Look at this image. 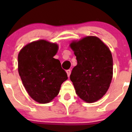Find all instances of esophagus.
Returning a JSON list of instances; mask_svg holds the SVG:
<instances>
[{
  "label": "esophagus",
  "instance_id": "esophagus-1",
  "mask_svg": "<svg viewBox=\"0 0 132 132\" xmlns=\"http://www.w3.org/2000/svg\"><path fill=\"white\" fill-rule=\"evenodd\" d=\"M66 72H67V76H68L69 77L70 75H71V69L67 70V71H66Z\"/></svg>",
  "mask_w": 132,
  "mask_h": 132
}]
</instances>
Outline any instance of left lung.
Here are the masks:
<instances>
[{
    "mask_svg": "<svg viewBox=\"0 0 132 132\" xmlns=\"http://www.w3.org/2000/svg\"><path fill=\"white\" fill-rule=\"evenodd\" d=\"M70 46L77 61L70 75L76 94L86 102H95L106 94L112 79L111 52L94 36L73 42Z\"/></svg>",
    "mask_w": 132,
    "mask_h": 132,
    "instance_id": "8db88e82",
    "label": "left lung"
}]
</instances>
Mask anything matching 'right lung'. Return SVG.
<instances>
[{
	"label": "right lung",
	"mask_w": 132,
	"mask_h": 132,
	"mask_svg": "<svg viewBox=\"0 0 132 132\" xmlns=\"http://www.w3.org/2000/svg\"><path fill=\"white\" fill-rule=\"evenodd\" d=\"M58 45L45 40L33 42L20 50L18 73L31 98L41 104L50 102L68 79L59 60L53 58Z\"/></svg>",
	"instance_id": "add662e5"
}]
</instances>
